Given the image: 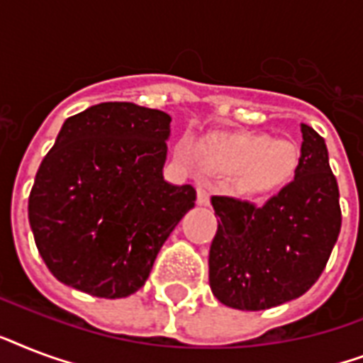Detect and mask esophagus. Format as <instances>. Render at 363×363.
Returning a JSON list of instances; mask_svg holds the SVG:
<instances>
[{"label": "esophagus", "mask_w": 363, "mask_h": 363, "mask_svg": "<svg viewBox=\"0 0 363 363\" xmlns=\"http://www.w3.org/2000/svg\"><path fill=\"white\" fill-rule=\"evenodd\" d=\"M209 190L205 184H198V203L199 205H207L209 203Z\"/></svg>", "instance_id": "esophagus-1"}]
</instances>
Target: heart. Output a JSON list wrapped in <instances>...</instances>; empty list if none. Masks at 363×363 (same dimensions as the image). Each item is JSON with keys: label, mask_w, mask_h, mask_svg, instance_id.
I'll use <instances>...</instances> for the list:
<instances>
[{"label": "heart", "mask_w": 363, "mask_h": 363, "mask_svg": "<svg viewBox=\"0 0 363 363\" xmlns=\"http://www.w3.org/2000/svg\"><path fill=\"white\" fill-rule=\"evenodd\" d=\"M190 156V147L182 148ZM209 158L220 169L238 171V188L248 196H267L282 188L296 173L298 150L292 143L273 141L262 133L220 137L209 145Z\"/></svg>", "instance_id": "obj_1"}]
</instances>
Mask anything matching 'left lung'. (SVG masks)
<instances>
[{"label": "left lung", "instance_id": "left-lung-1", "mask_svg": "<svg viewBox=\"0 0 363 363\" xmlns=\"http://www.w3.org/2000/svg\"><path fill=\"white\" fill-rule=\"evenodd\" d=\"M294 181L262 207L213 196L220 218L209 252V284L220 303L264 311L303 296L326 267L341 232L339 186L326 143L301 124Z\"/></svg>", "mask_w": 363, "mask_h": 363}]
</instances>
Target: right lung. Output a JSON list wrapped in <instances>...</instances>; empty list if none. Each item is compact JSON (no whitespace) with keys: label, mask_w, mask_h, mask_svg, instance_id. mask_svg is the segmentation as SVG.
<instances>
[{"label":"right lung","mask_w":363,"mask_h":363,"mask_svg":"<svg viewBox=\"0 0 363 363\" xmlns=\"http://www.w3.org/2000/svg\"><path fill=\"white\" fill-rule=\"evenodd\" d=\"M171 116L128 101L64 122L28 201L37 250L56 279L98 298H125L194 207L190 184L164 181Z\"/></svg>","instance_id":"add662e5"}]
</instances>
